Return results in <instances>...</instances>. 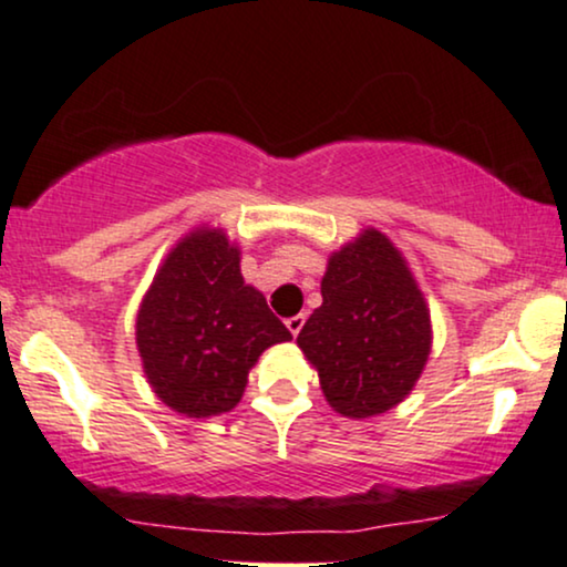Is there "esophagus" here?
<instances>
[{
  "label": "esophagus",
  "instance_id": "1",
  "mask_svg": "<svg viewBox=\"0 0 567 567\" xmlns=\"http://www.w3.org/2000/svg\"><path fill=\"white\" fill-rule=\"evenodd\" d=\"M303 322H306V313H296V317H290V319H288V322H285V324H288V330L292 332V338H296V336H298V332H301V327H303Z\"/></svg>",
  "mask_w": 567,
  "mask_h": 567
}]
</instances>
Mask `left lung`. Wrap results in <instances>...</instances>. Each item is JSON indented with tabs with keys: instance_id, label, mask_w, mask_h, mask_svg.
I'll use <instances>...</instances> for the list:
<instances>
[{
	"instance_id": "obj_1",
	"label": "left lung",
	"mask_w": 567,
	"mask_h": 567,
	"mask_svg": "<svg viewBox=\"0 0 567 567\" xmlns=\"http://www.w3.org/2000/svg\"><path fill=\"white\" fill-rule=\"evenodd\" d=\"M433 330L417 279L383 231L364 229L330 256L322 306L298 332L324 399L343 417L383 414L425 370Z\"/></svg>"
}]
</instances>
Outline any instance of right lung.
I'll return each mask as SVG.
<instances>
[{"label": "right lung", "mask_w": 567, "mask_h": 567, "mask_svg": "<svg viewBox=\"0 0 567 567\" xmlns=\"http://www.w3.org/2000/svg\"><path fill=\"white\" fill-rule=\"evenodd\" d=\"M290 338L261 292L245 285L240 248L210 227L176 243L136 313L147 383L187 417L235 409L258 357Z\"/></svg>", "instance_id": "add662e5"}]
</instances>
